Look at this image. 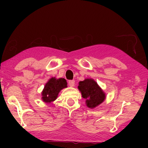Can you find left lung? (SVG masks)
<instances>
[{
    "label": "left lung",
    "instance_id": "1",
    "mask_svg": "<svg viewBox=\"0 0 148 148\" xmlns=\"http://www.w3.org/2000/svg\"><path fill=\"white\" fill-rule=\"evenodd\" d=\"M67 87L66 80L64 78L51 77L46 84L42 91V99L46 102H51L57 98L61 89Z\"/></svg>",
    "mask_w": 148,
    "mask_h": 148
}]
</instances>
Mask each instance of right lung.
<instances>
[{
    "mask_svg": "<svg viewBox=\"0 0 148 148\" xmlns=\"http://www.w3.org/2000/svg\"><path fill=\"white\" fill-rule=\"evenodd\" d=\"M79 85L78 89L89 108L96 107L104 101L105 94L93 79H86L79 82Z\"/></svg>",
    "mask_w": 148,
    "mask_h": 148,
    "instance_id": "right-lung-1",
    "label": "right lung"
}]
</instances>
